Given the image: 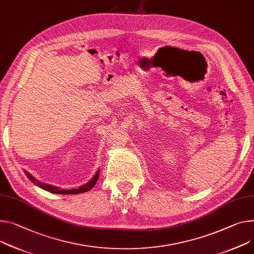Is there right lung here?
<instances>
[{"label":"right lung","mask_w":254,"mask_h":254,"mask_svg":"<svg viewBox=\"0 0 254 254\" xmlns=\"http://www.w3.org/2000/svg\"><path fill=\"white\" fill-rule=\"evenodd\" d=\"M25 175L27 176V178L33 183L35 184L36 186H38L40 188L46 190V191H49V192H52V193H56V194H78V193H83V192H86L88 190H90L97 182V179H99V176H100V171H97L96 174L94 175V177L88 182L86 183L85 185H82L80 186L79 188L77 189H69V190H66V189H60L59 187L57 186H53V185H49V184H46V183H42L38 180H36L31 174H29L27 171H24Z\"/></svg>","instance_id":"1"}]
</instances>
